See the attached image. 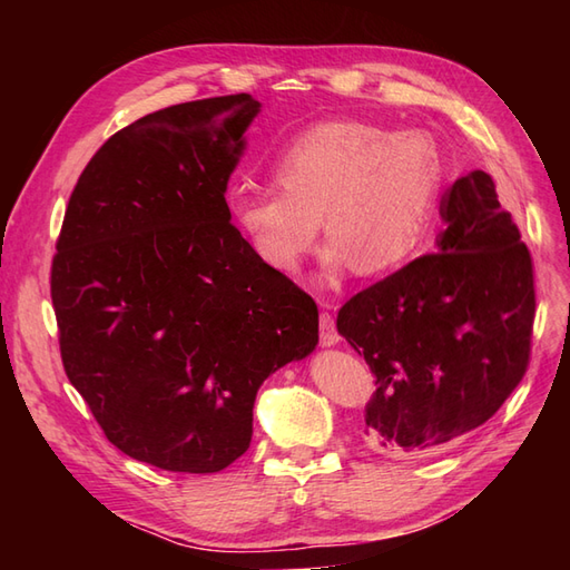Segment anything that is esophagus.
<instances>
[{
    "label": "esophagus",
    "mask_w": 570,
    "mask_h": 570,
    "mask_svg": "<svg viewBox=\"0 0 570 570\" xmlns=\"http://www.w3.org/2000/svg\"><path fill=\"white\" fill-rule=\"evenodd\" d=\"M318 323H321V347H335V344L340 342V335H337V331H335L333 316L327 314V312H323L321 318H318Z\"/></svg>",
    "instance_id": "esophagus-1"
}]
</instances>
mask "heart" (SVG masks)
Wrapping results in <instances>:
<instances>
[{
    "label": "heart",
    "instance_id": "obj_1",
    "mask_svg": "<svg viewBox=\"0 0 570 570\" xmlns=\"http://www.w3.org/2000/svg\"><path fill=\"white\" fill-rule=\"evenodd\" d=\"M273 187H239L230 216L256 256L297 273L318 228L325 278L402 266L419 249L442 183V159L423 130L390 132L356 118L321 120L287 140L271 164Z\"/></svg>",
    "mask_w": 570,
    "mask_h": 570
}]
</instances>
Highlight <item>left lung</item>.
Wrapping results in <instances>:
<instances>
[{"label":"left lung","mask_w":570,"mask_h":570,"mask_svg":"<svg viewBox=\"0 0 570 570\" xmlns=\"http://www.w3.org/2000/svg\"><path fill=\"white\" fill-rule=\"evenodd\" d=\"M435 252L358 292L337 333L366 358V435L390 454H430L490 421L521 383L534 318L528 247L485 170L440 202Z\"/></svg>","instance_id":"1"}]
</instances>
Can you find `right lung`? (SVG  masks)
<instances>
[{
	"label": "right lung",
	"instance_id": "1",
	"mask_svg": "<svg viewBox=\"0 0 570 570\" xmlns=\"http://www.w3.org/2000/svg\"><path fill=\"white\" fill-rule=\"evenodd\" d=\"M262 111L228 95L118 130L68 199L51 264L61 358L130 459L216 473L249 450L256 392L318 344L316 302L230 223Z\"/></svg>",
	"mask_w": 570,
	"mask_h": 570
}]
</instances>
